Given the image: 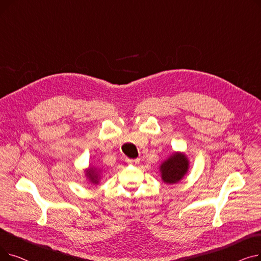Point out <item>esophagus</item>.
<instances>
[{"mask_svg":"<svg viewBox=\"0 0 261 261\" xmlns=\"http://www.w3.org/2000/svg\"><path fill=\"white\" fill-rule=\"evenodd\" d=\"M127 163L130 165H136L140 163V159H127Z\"/></svg>","mask_w":261,"mask_h":261,"instance_id":"obj_1","label":"esophagus"}]
</instances>
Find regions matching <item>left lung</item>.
<instances>
[{"mask_svg":"<svg viewBox=\"0 0 261 261\" xmlns=\"http://www.w3.org/2000/svg\"><path fill=\"white\" fill-rule=\"evenodd\" d=\"M188 165V160L185 154L173 153L161 165L162 180L167 184L177 183L186 174Z\"/></svg>","mask_w":261,"mask_h":261,"instance_id":"left-lung-1","label":"left lung"}]
</instances>
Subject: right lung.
Listing matches in <instances>:
<instances>
[{
    "label": "right lung",
    "instance_id": "obj_1",
    "mask_svg": "<svg viewBox=\"0 0 261 261\" xmlns=\"http://www.w3.org/2000/svg\"><path fill=\"white\" fill-rule=\"evenodd\" d=\"M86 175L89 177V180H90L92 183H94V184H97V183H98V181H99V172H98L97 170H96L95 168H94V169H93V168L88 169Z\"/></svg>",
    "mask_w": 261,
    "mask_h": 261
}]
</instances>
